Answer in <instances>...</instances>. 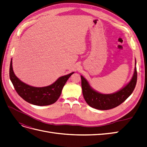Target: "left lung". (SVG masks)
<instances>
[{
    "label": "left lung",
    "mask_w": 147,
    "mask_h": 147,
    "mask_svg": "<svg viewBox=\"0 0 147 147\" xmlns=\"http://www.w3.org/2000/svg\"><path fill=\"white\" fill-rule=\"evenodd\" d=\"M81 79L83 95L86 103L96 109L109 110L122 104L132 93L137 83V68L135 67L134 75L129 83L121 90L113 94H104L97 92L90 87L88 81L83 76H81Z\"/></svg>",
    "instance_id": "obj_1"
}]
</instances>
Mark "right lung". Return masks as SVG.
<instances>
[{
	"label": "right lung",
	"mask_w": 147,
	"mask_h": 147,
	"mask_svg": "<svg viewBox=\"0 0 147 147\" xmlns=\"http://www.w3.org/2000/svg\"><path fill=\"white\" fill-rule=\"evenodd\" d=\"M74 72L59 77L52 84L45 87H34L21 82L16 77L12 67V59L10 65V78L18 95L29 103L39 106L54 104L59 99L62 90L69 78Z\"/></svg>",
	"instance_id": "right-lung-1"
}]
</instances>
